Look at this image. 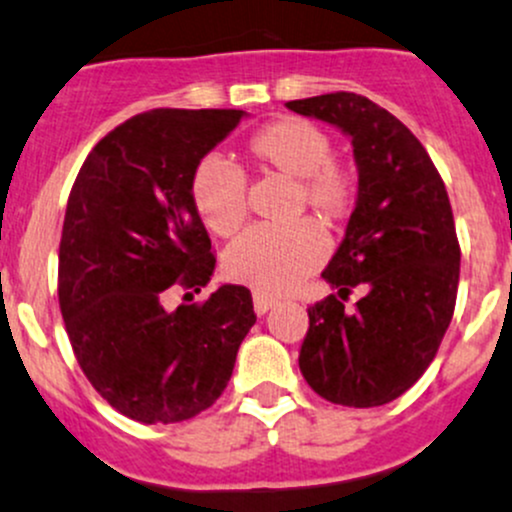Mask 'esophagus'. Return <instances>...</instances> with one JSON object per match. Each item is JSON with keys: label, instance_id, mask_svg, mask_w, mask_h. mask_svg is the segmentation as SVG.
<instances>
[{"label": "esophagus", "instance_id": "34e87169", "mask_svg": "<svg viewBox=\"0 0 512 512\" xmlns=\"http://www.w3.org/2000/svg\"><path fill=\"white\" fill-rule=\"evenodd\" d=\"M252 304H255V311H257V314H267V311H270L272 306L277 304V299H274V297H267V294L255 292V297H252Z\"/></svg>", "mask_w": 512, "mask_h": 512}]
</instances>
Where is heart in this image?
<instances>
[{
    "label": "heart",
    "mask_w": 512,
    "mask_h": 512,
    "mask_svg": "<svg viewBox=\"0 0 512 512\" xmlns=\"http://www.w3.org/2000/svg\"><path fill=\"white\" fill-rule=\"evenodd\" d=\"M252 169L292 179V213L309 208L336 225L358 203V174L346 161L331 157L333 142L319 125L301 117H277L252 129L240 144ZM188 193L198 218L220 238H230L247 218V188L238 171L220 159H201L191 171ZM328 255L319 223L299 220L284 230L255 228L228 247L223 270L233 282L260 294H284L297 287Z\"/></svg>",
    "instance_id": "1"
}]
</instances>
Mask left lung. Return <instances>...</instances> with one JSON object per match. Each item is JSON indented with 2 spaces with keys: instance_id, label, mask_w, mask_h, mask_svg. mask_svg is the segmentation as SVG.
Listing matches in <instances>:
<instances>
[{
  "instance_id": "obj_1",
  "label": "left lung",
  "mask_w": 512,
  "mask_h": 512,
  "mask_svg": "<svg viewBox=\"0 0 512 512\" xmlns=\"http://www.w3.org/2000/svg\"><path fill=\"white\" fill-rule=\"evenodd\" d=\"M287 107L351 137L360 184L346 238L321 272L338 294L309 306L301 375L336 405H387L422 378L454 316L461 247L444 181L410 129L363 95ZM353 286L366 297L346 312Z\"/></svg>"
}]
</instances>
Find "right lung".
<instances>
[{
	"mask_svg": "<svg viewBox=\"0 0 512 512\" xmlns=\"http://www.w3.org/2000/svg\"><path fill=\"white\" fill-rule=\"evenodd\" d=\"M242 110H149L107 132L80 166L58 247V304L98 395L142 424L208 410L257 321L250 289L223 284L164 309L171 287L201 292L215 255L188 193L196 164Z\"/></svg>",
	"mask_w": 512,
	"mask_h": 512,
	"instance_id": "add662e5",
	"label": "right lung"
}]
</instances>
